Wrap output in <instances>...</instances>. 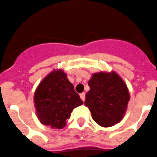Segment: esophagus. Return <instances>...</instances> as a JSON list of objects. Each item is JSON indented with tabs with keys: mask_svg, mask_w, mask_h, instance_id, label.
I'll use <instances>...</instances> for the list:
<instances>
[{
	"mask_svg": "<svg viewBox=\"0 0 157 157\" xmlns=\"http://www.w3.org/2000/svg\"><path fill=\"white\" fill-rule=\"evenodd\" d=\"M85 96H86V94H85V93H82V94H80V98H81V99L82 100V101H85Z\"/></svg>",
	"mask_w": 157,
	"mask_h": 157,
	"instance_id": "esophagus-1",
	"label": "esophagus"
}]
</instances>
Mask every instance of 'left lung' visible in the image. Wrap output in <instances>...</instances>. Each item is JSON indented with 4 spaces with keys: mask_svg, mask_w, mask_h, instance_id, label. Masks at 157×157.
Returning <instances> with one entry per match:
<instances>
[{
    "mask_svg": "<svg viewBox=\"0 0 157 157\" xmlns=\"http://www.w3.org/2000/svg\"><path fill=\"white\" fill-rule=\"evenodd\" d=\"M85 105L89 108L95 122L111 127L122 120L130 95L124 80L113 71L92 74L88 82Z\"/></svg>",
    "mask_w": 157,
    "mask_h": 157,
    "instance_id": "left-lung-1",
    "label": "left lung"
}]
</instances>
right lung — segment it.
<instances>
[{
  "label": "right lung",
  "mask_w": 157,
  "mask_h": 157,
  "mask_svg": "<svg viewBox=\"0 0 157 157\" xmlns=\"http://www.w3.org/2000/svg\"><path fill=\"white\" fill-rule=\"evenodd\" d=\"M82 104L83 101L62 69L53 70L44 77L34 94L37 117L51 128L65 127L72 110Z\"/></svg>",
  "instance_id": "1"
}]
</instances>
